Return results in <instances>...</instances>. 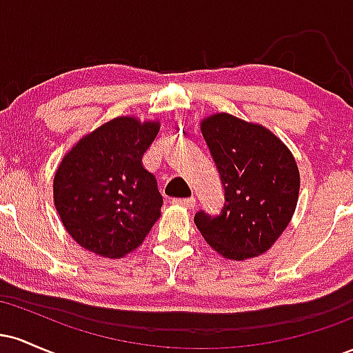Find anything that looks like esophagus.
<instances>
[{"instance_id": "obj_1", "label": "esophagus", "mask_w": 353, "mask_h": 353, "mask_svg": "<svg viewBox=\"0 0 353 353\" xmlns=\"http://www.w3.org/2000/svg\"><path fill=\"white\" fill-rule=\"evenodd\" d=\"M172 204L181 205L185 209H194L196 208V199L194 197H185V199H172Z\"/></svg>"}]
</instances>
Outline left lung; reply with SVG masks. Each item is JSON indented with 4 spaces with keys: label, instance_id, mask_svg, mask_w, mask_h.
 Here are the masks:
<instances>
[{
    "label": "left lung",
    "instance_id": "obj_1",
    "mask_svg": "<svg viewBox=\"0 0 353 353\" xmlns=\"http://www.w3.org/2000/svg\"><path fill=\"white\" fill-rule=\"evenodd\" d=\"M225 190L219 216L197 212V229L219 255L247 261L267 252L297 208L301 174L290 149L265 125L216 112L201 121Z\"/></svg>",
    "mask_w": 353,
    "mask_h": 353
}]
</instances>
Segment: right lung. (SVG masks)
Returning <instances> with one entry per match:
<instances>
[{
  "label": "right lung",
  "mask_w": 353,
  "mask_h": 353,
  "mask_svg": "<svg viewBox=\"0 0 353 353\" xmlns=\"http://www.w3.org/2000/svg\"><path fill=\"white\" fill-rule=\"evenodd\" d=\"M159 121L117 116L64 154L52 197L61 222L83 249L121 259L144 242L161 217L163 196L143 165Z\"/></svg>",
  "instance_id": "right-lung-1"
}]
</instances>
